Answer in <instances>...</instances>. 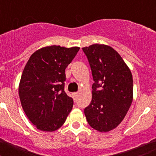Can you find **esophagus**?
Here are the masks:
<instances>
[{"label":"esophagus","instance_id":"34e87169","mask_svg":"<svg viewBox=\"0 0 156 156\" xmlns=\"http://www.w3.org/2000/svg\"><path fill=\"white\" fill-rule=\"evenodd\" d=\"M77 97H78V93H77V92H76V93H73V98H74V99H76L77 98Z\"/></svg>","mask_w":156,"mask_h":156}]
</instances>
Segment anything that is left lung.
<instances>
[{
  "label": "left lung",
  "instance_id": "left-lung-1",
  "mask_svg": "<svg viewBox=\"0 0 156 156\" xmlns=\"http://www.w3.org/2000/svg\"><path fill=\"white\" fill-rule=\"evenodd\" d=\"M94 83L92 100L84 108L88 123L100 132L116 127L133 101V77L118 52L111 47L93 44L82 48Z\"/></svg>",
  "mask_w": 156,
  "mask_h": 156
}]
</instances>
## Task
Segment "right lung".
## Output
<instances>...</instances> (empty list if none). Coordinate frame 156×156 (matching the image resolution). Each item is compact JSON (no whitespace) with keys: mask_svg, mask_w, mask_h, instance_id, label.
I'll return each instance as SVG.
<instances>
[{"mask_svg":"<svg viewBox=\"0 0 156 156\" xmlns=\"http://www.w3.org/2000/svg\"><path fill=\"white\" fill-rule=\"evenodd\" d=\"M80 48L51 46L34 52L25 66L19 94L25 113L37 129L54 131L71 112L73 100L65 92V70Z\"/></svg>","mask_w":156,"mask_h":156,"instance_id":"right-lung-1","label":"right lung"}]
</instances>
